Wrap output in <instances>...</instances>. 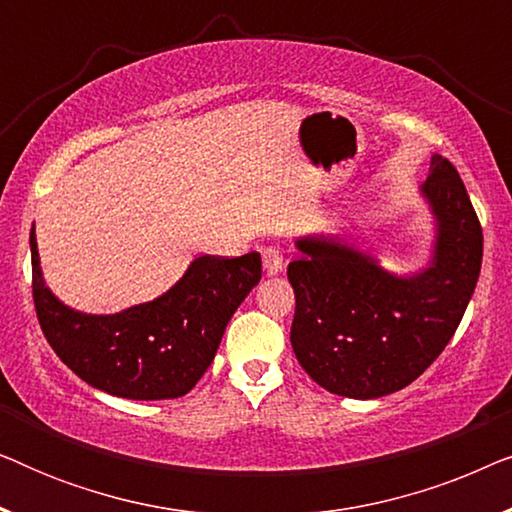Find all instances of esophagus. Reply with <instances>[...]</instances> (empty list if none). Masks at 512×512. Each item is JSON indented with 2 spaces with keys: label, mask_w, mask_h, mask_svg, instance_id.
I'll return each mask as SVG.
<instances>
[{
  "label": "esophagus",
  "mask_w": 512,
  "mask_h": 512,
  "mask_svg": "<svg viewBox=\"0 0 512 512\" xmlns=\"http://www.w3.org/2000/svg\"><path fill=\"white\" fill-rule=\"evenodd\" d=\"M263 268H265V272H268V275H279V272L284 270L282 251L275 249V247L265 249L263 251Z\"/></svg>",
  "instance_id": "esophagus-1"
}]
</instances>
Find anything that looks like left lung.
<instances>
[{"label":"left lung","mask_w":512,"mask_h":512,"mask_svg":"<svg viewBox=\"0 0 512 512\" xmlns=\"http://www.w3.org/2000/svg\"><path fill=\"white\" fill-rule=\"evenodd\" d=\"M433 219L429 261L391 272L373 251L331 233L296 237L291 347L305 373L338 396L368 401L415 382L452 340L482 265V228L464 181L433 153L419 186Z\"/></svg>","instance_id":"8db88e82"}]
</instances>
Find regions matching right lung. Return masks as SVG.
<instances>
[{"label":"right lung","instance_id":"obj_1","mask_svg":"<svg viewBox=\"0 0 512 512\" xmlns=\"http://www.w3.org/2000/svg\"><path fill=\"white\" fill-rule=\"evenodd\" d=\"M32 293L48 345L83 382L130 401L179 398L214 361L223 333L261 282V254L193 258L163 296L114 314H88L62 303L41 272L30 230Z\"/></svg>","mask_w":512,"mask_h":512}]
</instances>
